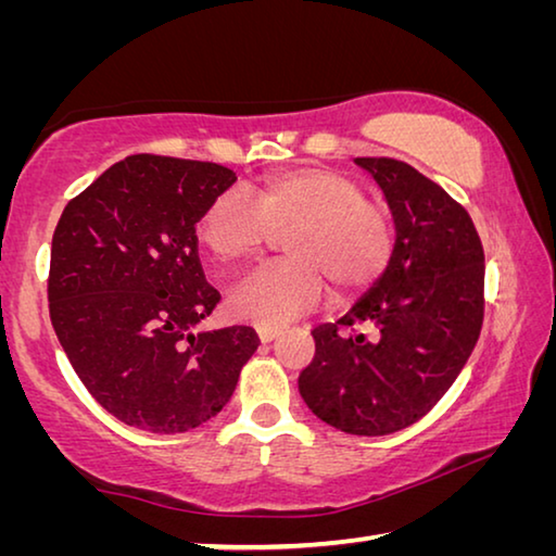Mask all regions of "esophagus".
Segmentation results:
<instances>
[{
    "mask_svg": "<svg viewBox=\"0 0 556 556\" xmlns=\"http://www.w3.org/2000/svg\"><path fill=\"white\" fill-rule=\"evenodd\" d=\"M257 336H260L262 343H269V341H275V338L279 336V328H275V326H257Z\"/></svg>",
    "mask_w": 556,
    "mask_h": 556,
    "instance_id": "34e87169",
    "label": "esophagus"
}]
</instances>
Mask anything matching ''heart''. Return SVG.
<instances>
[{"label":"heart","mask_w":556,"mask_h":556,"mask_svg":"<svg viewBox=\"0 0 556 556\" xmlns=\"http://www.w3.org/2000/svg\"><path fill=\"white\" fill-rule=\"evenodd\" d=\"M250 205L228 191L203 213L199 238L218 262H242L287 232V262L250 271L230 291L228 308L240 321L279 326L308 312L324 294L353 299L388 269L394 252L390 215L368 203L365 188L331 168L304 166L269 174Z\"/></svg>","instance_id":"obj_1"}]
</instances>
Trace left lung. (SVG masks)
<instances>
[{
  "instance_id": "1",
  "label": "left lung",
  "mask_w": 556,
  "mask_h": 556,
  "mask_svg": "<svg viewBox=\"0 0 556 556\" xmlns=\"http://www.w3.org/2000/svg\"><path fill=\"white\" fill-rule=\"evenodd\" d=\"M355 164L388 199L394 252L351 312L314 328L299 392L326 425L384 437L425 417L464 370L483 326L485 257L470 215L439 184L397 159ZM355 323L369 336L337 333Z\"/></svg>"
}]
</instances>
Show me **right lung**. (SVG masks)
<instances>
[{
	"mask_svg": "<svg viewBox=\"0 0 556 556\" xmlns=\"http://www.w3.org/2000/svg\"><path fill=\"white\" fill-rule=\"evenodd\" d=\"M235 181L220 164L135 154L55 225L53 331L100 407L129 427L181 434L203 425L257 351L250 326L193 331L220 301L201 269L195 223Z\"/></svg>",
	"mask_w": 556,
	"mask_h": 556,
	"instance_id": "right-lung-1",
	"label": "right lung"
}]
</instances>
